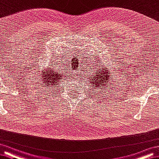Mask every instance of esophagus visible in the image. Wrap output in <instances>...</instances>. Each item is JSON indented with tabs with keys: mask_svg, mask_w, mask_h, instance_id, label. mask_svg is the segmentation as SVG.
I'll return each mask as SVG.
<instances>
[{
	"mask_svg": "<svg viewBox=\"0 0 159 159\" xmlns=\"http://www.w3.org/2000/svg\"><path fill=\"white\" fill-rule=\"evenodd\" d=\"M76 73H77V74H76V75H77V76H78V75H79V74H78V73L76 72Z\"/></svg>",
	"mask_w": 159,
	"mask_h": 159,
	"instance_id": "34e87169",
	"label": "esophagus"
}]
</instances>
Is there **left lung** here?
<instances>
[{"instance_id":"left-lung-1","label":"left lung","mask_w":159,"mask_h":159,"mask_svg":"<svg viewBox=\"0 0 159 159\" xmlns=\"http://www.w3.org/2000/svg\"><path fill=\"white\" fill-rule=\"evenodd\" d=\"M99 63H101L98 65V66H96L93 75L89 78V84H91L92 87H93L95 93H98L100 89H106V88H109V86L111 85V83H110L111 80L109 79V76L111 74L112 68L103 66L102 61H100ZM93 89L92 90L93 91Z\"/></svg>"}]
</instances>
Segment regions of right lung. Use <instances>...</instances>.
Returning <instances> with one entry per match:
<instances>
[{"instance_id": "1", "label": "right lung", "mask_w": 159, "mask_h": 159, "mask_svg": "<svg viewBox=\"0 0 159 159\" xmlns=\"http://www.w3.org/2000/svg\"><path fill=\"white\" fill-rule=\"evenodd\" d=\"M54 64V63H53ZM50 65V64H49ZM39 80L40 84H42V87L47 91H53L56 89H59V84L62 82L63 79V75L60 70L54 69L53 65L49 66V67L46 68H42L40 71Z\"/></svg>"}]
</instances>
